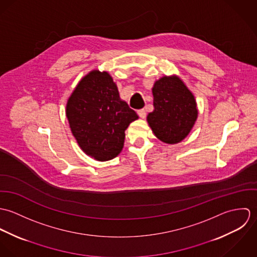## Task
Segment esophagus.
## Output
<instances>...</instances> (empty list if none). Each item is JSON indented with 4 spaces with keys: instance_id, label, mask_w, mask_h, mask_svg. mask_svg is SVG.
Wrapping results in <instances>:
<instances>
[{
    "instance_id": "1",
    "label": "esophagus",
    "mask_w": 257,
    "mask_h": 257,
    "mask_svg": "<svg viewBox=\"0 0 257 257\" xmlns=\"http://www.w3.org/2000/svg\"><path fill=\"white\" fill-rule=\"evenodd\" d=\"M138 113L139 115L142 117V118H145L147 116V111L145 109H141V110H138Z\"/></svg>"
}]
</instances>
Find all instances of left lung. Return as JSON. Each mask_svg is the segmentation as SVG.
<instances>
[{"instance_id": "1", "label": "left lung", "mask_w": 257, "mask_h": 257, "mask_svg": "<svg viewBox=\"0 0 257 257\" xmlns=\"http://www.w3.org/2000/svg\"><path fill=\"white\" fill-rule=\"evenodd\" d=\"M154 110L147 114V122L162 143H181L193 128L198 108L193 93L176 75L163 76L152 88Z\"/></svg>"}]
</instances>
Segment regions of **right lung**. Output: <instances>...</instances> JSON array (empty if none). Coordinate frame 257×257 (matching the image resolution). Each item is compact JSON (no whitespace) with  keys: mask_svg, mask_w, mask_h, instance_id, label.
I'll return each instance as SVG.
<instances>
[{"mask_svg":"<svg viewBox=\"0 0 257 257\" xmlns=\"http://www.w3.org/2000/svg\"><path fill=\"white\" fill-rule=\"evenodd\" d=\"M66 116L78 146L90 157L108 161L122 150L125 130L139 118L107 71L92 70L75 87Z\"/></svg>","mask_w":257,"mask_h":257,"instance_id":"1","label":"right lung"}]
</instances>
